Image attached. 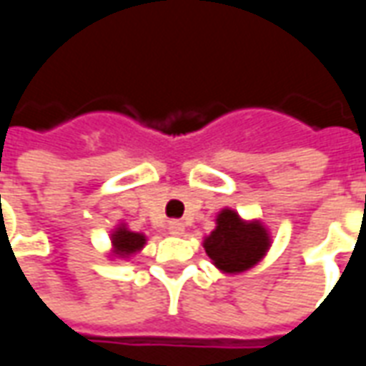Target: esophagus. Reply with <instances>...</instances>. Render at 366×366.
<instances>
[{
    "label": "esophagus",
    "mask_w": 366,
    "mask_h": 366,
    "mask_svg": "<svg viewBox=\"0 0 366 366\" xmlns=\"http://www.w3.org/2000/svg\"><path fill=\"white\" fill-rule=\"evenodd\" d=\"M168 233H170V235H182V233H184V223L176 222V219L168 222Z\"/></svg>",
    "instance_id": "1"
}]
</instances>
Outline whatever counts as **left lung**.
Returning a JSON list of instances; mask_svg holds the SVG:
<instances>
[{
  "label": "left lung",
  "mask_w": 366,
  "mask_h": 366,
  "mask_svg": "<svg viewBox=\"0 0 366 366\" xmlns=\"http://www.w3.org/2000/svg\"><path fill=\"white\" fill-rule=\"evenodd\" d=\"M215 229L204 239V249L223 272H243L261 261L270 239L259 222H243L233 209H223Z\"/></svg>",
  "instance_id": "8db88e82"
}]
</instances>
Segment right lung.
<instances>
[{
	"mask_svg": "<svg viewBox=\"0 0 366 366\" xmlns=\"http://www.w3.org/2000/svg\"><path fill=\"white\" fill-rule=\"evenodd\" d=\"M144 235L143 233H133V231H129L127 227H117V229L113 231L112 235V245H113V254H117V257H129V254L137 253V251H141L144 245Z\"/></svg>",
	"mask_w": 366,
	"mask_h": 366,
	"instance_id": "obj_1",
	"label": "right lung"
}]
</instances>
